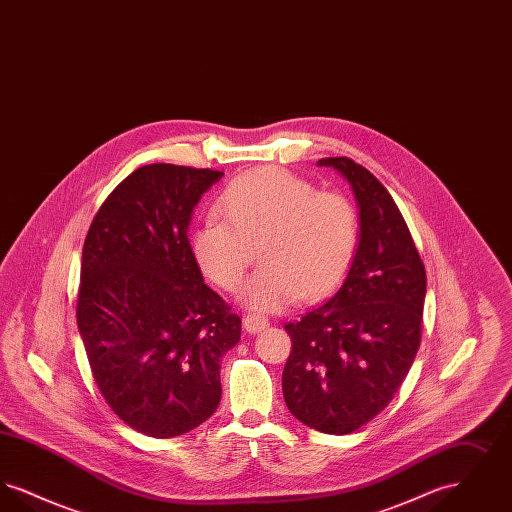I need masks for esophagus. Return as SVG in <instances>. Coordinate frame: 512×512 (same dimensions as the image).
Masks as SVG:
<instances>
[{
    "label": "esophagus",
    "instance_id": "1",
    "mask_svg": "<svg viewBox=\"0 0 512 512\" xmlns=\"http://www.w3.org/2000/svg\"><path fill=\"white\" fill-rule=\"evenodd\" d=\"M267 326L268 318L261 317V315L251 313V315H247V317L244 318V328L249 334H257V332L265 330Z\"/></svg>",
    "mask_w": 512,
    "mask_h": 512
}]
</instances>
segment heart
I'll return each instance as SVG.
<instances>
[{
    "mask_svg": "<svg viewBox=\"0 0 512 512\" xmlns=\"http://www.w3.org/2000/svg\"><path fill=\"white\" fill-rule=\"evenodd\" d=\"M220 219L192 232L201 272L226 292L244 282L255 245L265 267L242 290L255 311H282L301 295L332 292L351 267L361 226L355 205L338 192H317L303 176L261 167L234 178L220 194Z\"/></svg>",
    "mask_w": 512,
    "mask_h": 512,
    "instance_id": "obj_1",
    "label": "heart"
}]
</instances>
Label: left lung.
Instances as JSON below:
<instances>
[{
    "instance_id": "1",
    "label": "left lung",
    "mask_w": 512,
    "mask_h": 512,
    "mask_svg": "<svg viewBox=\"0 0 512 512\" xmlns=\"http://www.w3.org/2000/svg\"><path fill=\"white\" fill-rule=\"evenodd\" d=\"M318 165L340 171L361 209L357 255L330 299L284 328L292 351L282 374L290 413L343 436L390 405L422 338L426 270L390 192L349 157Z\"/></svg>"
}]
</instances>
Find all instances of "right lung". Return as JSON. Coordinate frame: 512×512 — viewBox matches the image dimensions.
Instances as JSON below:
<instances>
[{
	"mask_svg": "<svg viewBox=\"0 0 512 512\" xmlns=\"http://www.w3.org/2000/svg\"><path fill=\"white\" fill-rule=\"evenodd\" d=\"M220 171L153 163L101 203L82 249L76 320L99 393L132 430L182 436L220 403L242 318L203 284L188 240Z\"/></svg>",
	"mask_w": 512,
	"mask_h": 512,
	"instance_id": "1",
	"label": "right lung"
}]
</instances>
